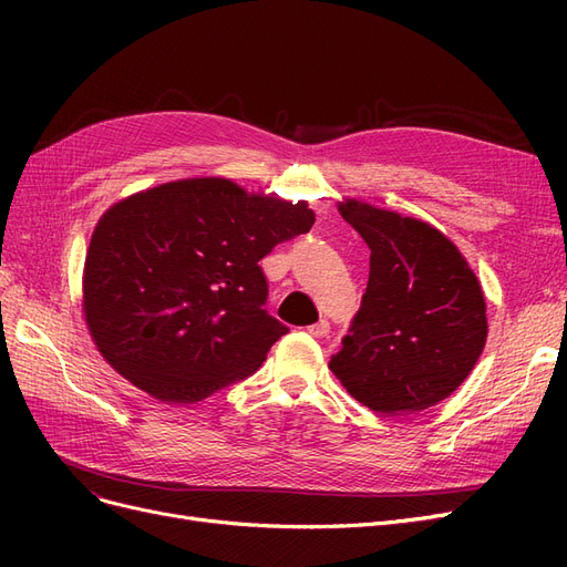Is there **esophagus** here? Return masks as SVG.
<instances>
[{
  "label": "esophagus",
  "mask_w": 567,
  "mask_h": 567,
  "mask_svg": "<svg viewBox=\"0 0 567 567\" xmlns=\"http://www.w3.org/2000/svg\"><path fill=\"white\" fill-rule=\"evenodd\" d=\"M307 331H310V336H315V338H326V336H329V331H331V323L326 321V319H319Z\"/></svg>",
  "instance_id": "obj_1"
}]
</instances>
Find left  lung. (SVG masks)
<instances>
[{"mask_svg": "<svg viewBox=\"0 0 567 567\" xmlns=\"http://www.w3.org/2000/svg\"><path fill=\"white\" fill-rule=\"evenodd\" d=\"M371 250L369 284L329 362L357 402L385 416L435 406L468 379L487 340L485 296L466 257L427 221L346 200Z\"/></svg>", "mask_w": 567, "mask_h": 567, "instance_id": "8db88e82", "label": "left lung"}]
</instances>
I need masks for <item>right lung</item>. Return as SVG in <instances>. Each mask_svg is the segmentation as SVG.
Instances as JSON below:
<instances>
[{
  "label": "right lung",
  "instance_id": "add662e5",
  "mask_svg": "<svg viewBox=\"0 0 567 567\" xmlns=\"http://www.w3.org/2000/svg\"><path fill=\"white\" fill-rule=\"evenodd\" d=\"M312 225L307 203L246 194L221 177L169 182L115 203L84 260V319L99 352L169 404L244 381L288 333L265 310L257 262Z\"/></svg>",
  "mask_w": 567,
  "mask_h": 567
}]
</instances>
